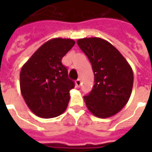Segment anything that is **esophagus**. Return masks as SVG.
I'll return each mask as SVG.
<instances>
[{
	"label": "esophagus",
	"mask_w": 152,
	"mask_h": 152,
	"mask_svg": "<svg viewBox=\"0 0 152 152\" xmlns=\"http://www.w3.org/2000/svg\"><path fill=\"white\" fill-rule=\"evenodd\" d=\"M76 85L77 87H80V85H81V80H80V79H77L76 80Z\"/></svg>",
	"instance_id": "obj_1"
}]
</instances>
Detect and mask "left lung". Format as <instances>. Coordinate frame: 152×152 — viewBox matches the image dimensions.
<instances>
[{
    "mask_svg": "<svg viewBox=\"0 0 152 152\" xmlns=\"http://www.w3.org/2000/svg\"><path fill=\"white\" fill-rule=\"evenodd\" d=\"M76 42L90 61L94 74L93 89L84 97L87 108L97 117H111L130 98L132 67L116 48L102 38H82Z\"/></svg>",
    "mask_w": 152,
    "mask_h": 152,
    "instance_id": "1",
    "label": "left lung"
}]
</instances>
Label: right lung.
Listing matches in <instances>:
<instances>
[{
    "label": "right lung",
    "instance_id": "add662e5",
    "mask_svg": "<svg viewBox=\"0 0 152 152\" xmlns=\"http://www.w3.org/2000/svg\"><path fill=\"white\" fill-rule=\"evenodd\" d=\"M75 41L53 38L44 43L22 66L20 90L29 109L41 118L63 114L75 84L68 78L62 58Z\"/></svg>",
    "mask_w": 152,
    "mask_h": 152
}]
</instances>
